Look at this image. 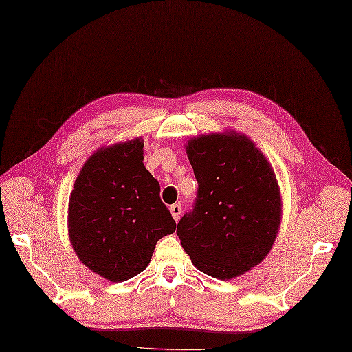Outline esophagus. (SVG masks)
Wrapping results in <instances>:
<instances>
[{"label":"esophagus","mask_w":352,"mask_h":352,"mask_svg":"<svg viewBox=\"0 0 352 352\" xmlns=\"http://www.w3.org/2000/svg\"><path fill=\"white\" fill-rule=\"evenodd\" d=\"M170 213H171V217L175 218V221H177L179 218H181V213H182V206L181 204H171L170 206Z\"/></svg>","instance_id":"obj_1"}]
</instances>
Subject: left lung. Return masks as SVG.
Returning <instances> with one entry per match:
<instances>
[{"mask_svg":"<svg viewBox=\"0 0 352 352\" xmlns=\"http://www.w3.org/2000/svg\"><path fill=\"white\" fill-rule=\"evenodd\" d=\"M186 153L199 188L176 234L197 269L236 278L263 261L276 239V176L255 144L236 133L194 137Z\"/></svg>","mask_w":352,"mask_h":352,"instance_id":"1","label":"left lung"}]
</instances>
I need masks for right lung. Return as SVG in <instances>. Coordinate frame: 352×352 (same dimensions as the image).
Here are the masks:
<instances>
[{"instance_id": "add662e5", "label": "right lung", "mask_w": 352, "mask_h": 352, "mask_svg": "<svg viewBox=\"0 0 352 352\" xmlns=\"http://www.w3.org/2000/svg\"><path fill=\"white\" fill-rule=\"evenodd\" d=\"M143 164V142L100 149L85 162L68 201V233L80 261L113 282L148 267L176 222Z\"/></svg>"}]
</instances>
